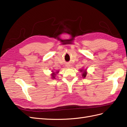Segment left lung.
Listing matches in <instances>:
<instances>
[{
    "label": "left lung",
    "mask_w": 127,
    "mask_h": 127,
    "mask_svg": "<svg viewBox=\"0 0 127 127\" xmlns=\"http://www.w3.org/2000/svg\"><path fill=\"white\" fill-rule=\"evenodd\" d=\"M80 71H82V70H80ZM86 74H87V73H86V71H84V72H83L82 76H83V77L84 78H85V77H86Z\"/></svg>",
    "instance_id": "left-lung-1"
}]
</instances>
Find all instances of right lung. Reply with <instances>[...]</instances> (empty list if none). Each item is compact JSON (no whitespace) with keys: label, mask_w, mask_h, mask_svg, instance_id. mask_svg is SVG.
I'll return each mask as SVG.
<instances>
[{"label":"right lung","mask_w":127,"mask_h":127,"mask_svg":"<svg viewBox=\"0 0 127 127\" xmlns=\"http://www.w3.org/2000/svg\"><path fill=\"white\" fill-rule=\"evenodd\" d=\"M55 75H56V74H55V73H53V74H52V77H52V78H55Z\"/></svg>","instance_id":"obj_1"}]
</instances>
